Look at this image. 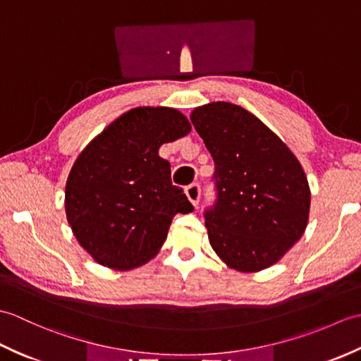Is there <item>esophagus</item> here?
I'll return each mask as SVG.
<instances>
[{
  "label": "esophagus",
  "instance_id": "esophagus-1",
  "mask_svg": "<svg viewBox=\"0 0 361 361\" xmlns=\"http://www.w3.org/2000/svg\"><path fill=\"white\" fill-rule=\"evenodd\" d=\"M186 195H188V198H189V202L192 203L194 206H197L198 202H200V195H202L200 185H190V186L186 189Z\"/></svg>",
  "mask_w": 361,
  "mask_h": 361
}]
</instances>
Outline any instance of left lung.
Instances as JSON below:
<instances>
[{"instance_id":"left-lung-1","label":"left lung","mask_w":361,"mask_h":361,"mask_svg":"<svg viewBox=\"0 0 361 361\" xmlns=\"http://www.w3.org/2000/svg\"><path fill=\"white\" fill-rule=\"evenodd\" d=\"M190 121L216 163L217 202L204 212L212 250L242 273L274 265L309 224L310 188L301 163L239 105L197 106Z\"/></svg>"}]
</instances>
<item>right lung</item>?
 <instances>
[{"mask_svg":"<svg viewBox=\"0 0 361 361\" xmlns=\"http://www.w3.org/2000/svg\"><path fill=\"white\" fill-rule=\"evenodd\" d=\"M190 130L176 109L136 106L80 152L66 180L65 212L74 237L97 264L119 271L147 264L163 247L175 214L194 211L158 153Z\"/></svg>","mask_w":361,"mask_h":361,"instance_id":"right-lung-1","label":"right lung"}]
</instances>
